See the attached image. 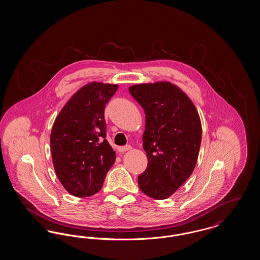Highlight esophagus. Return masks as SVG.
Wrapping results in <instances>:
<instances>
[{"label":"esophagus","instance_id":"34e87169","mask_svg":"<svg viewBox=\"0 0 260 260\" xmlns=\"http://www.w3.org/2000/svg\"><path fill=\"white\" fill-rule=\"evenodd\" d=\"M131 149H132L131 145H125V146H120V147H118V151L121 152V153H124L125 151H128V150H131Z\"/></svg>","mask_w":260,"mask_h":260}]
</instances>
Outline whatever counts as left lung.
<instances>
[{
  "label": "left lung",
  "instance_id": "1",
  "mask_svg": "<svg viewBox=\"0 0 260 260\" xmlns=\"http://www.w3.org/2000/svg\"><path fill=\"white\" fill-rule=\"evenodd\" d=\"M128 90L145 112L142 140L148 165L138 175V185L150 198H169L192 174L198 160V112L185 93L169 82L136 85Z\"/></svg>",
  "mask_w": 260,
  "mask_h": 260
}]
</instances>
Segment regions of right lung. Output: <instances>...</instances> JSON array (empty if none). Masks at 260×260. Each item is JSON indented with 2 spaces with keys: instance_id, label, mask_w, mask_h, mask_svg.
I'll return each instance as SVG.
<instances>
[{
  "instance_id": "1",
  "label": "right lung",
  "mask_w": 260,
  "mask_h": 260,
  "mask_svg": "<svg viewBox=\"0 0 260 260\" xmlns=\"http://www.w3.org/2000/svg\"><path fill=\"white\" fill-rule=\"evenodd\" d=\"M117 85L90 83L76 92L54 121L50 135L52 162L63 187L73 196L98 193L115 162L106 140L104 109Z\"/></svg>"
}]
</instances>
